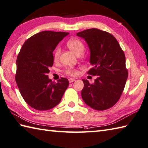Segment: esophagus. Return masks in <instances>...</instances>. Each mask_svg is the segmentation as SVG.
Wrapping results in <instances>:
<instances>
[{"instance_id": "34e87169", "label": "esophagus", "mask_w": 148, "mask_h": 148, "mask_svg": "<svg viewBox=\"0 0 148 148\" xmlns=\"http://www.w3.org/2000/svg\"><path fill=\"white\" fill-rule=\"evenodd\" d=\"M74 81H75V78H69V82H70V83L73 82H74Z\"/></svg>"}]
</instances>
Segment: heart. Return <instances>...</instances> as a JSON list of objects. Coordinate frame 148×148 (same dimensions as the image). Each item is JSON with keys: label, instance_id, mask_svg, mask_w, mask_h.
<instances>
[{"label": "heart", "instance_id": "b5f03b06", "mask_svg": "<svg viewBox=\"0 0 148 148\" xmlns=\"http://www.w3.org/2000/svg\"><path fill=\"white\" fill-rule=\"evenodd\" d=\"M67 47L72 52L75 53L77 56H79L84 53L85 50V46L83 42L78 38L71 39L67 42ZM61 48L57 47L56 48L53 52V59L56 61L59 59L61 54ZM64 73L69 76L75 77L78 75V71L76 69L71 67L66 68L64 70Z\"/></svg>", "mask_w": 148, "mask_h": 148}]
</instances>
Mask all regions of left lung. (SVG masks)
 Here are the masks:
<instances>
[{"instance_id":"8db88e82","label":"left lung","mask_w":148,"mask_h":148,"mask_svg":"<svg viewBox=\"0 0 148 148\" xmlns=\"http://www.w3.org/2000/svg\"><path fill=\"white\" fill-rule=\"evenodd\" d=\"M77 36L85 40L90 50L92 68L87 73L97 76L93 84L82 79V98L93 109L107 110L119 100L127 80L124 52L115 37L107 32L90 29Z\"/></svg>"}]
</instances>
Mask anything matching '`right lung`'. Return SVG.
Here are the masks:
<instances>
[{"mask_svg": "<svg viewBox=\"0 0 148 148\" xmlns=\"http://www.w3.org/2000/svg\"><path fill=\"white\" fill-rule=\"evenodd\" d=\"M68 32L42 31L26 40L16 60L15 80L20 94L29 106L38 110L56 107L69 86L66 78L57 82L47 74L53 64V52Z\"/></svg>", "mask_w": 148, "mask_h": 148, "instance_id": "right-lung-1", "label": "right lung"}]
</instances>
